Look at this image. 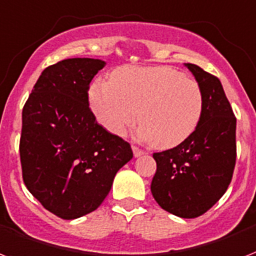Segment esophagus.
Segmentation results:
<instances>
[{"label":"esophagus","instance_id":"esophagus-1","mask_svg":"<svg viewBox=\"0 0 256 256\" xmlns=\"http://www.w3.org/2000/svg\"><path fill=\"white\" fill-rule=\"evenodd\" d=\"M132 150H134V157H140V156H142V154H144V150H142V149H140V148H138V146H134V145H132Z\"/></svg>","mask_w":256,"mask_h":256}]
</instances>
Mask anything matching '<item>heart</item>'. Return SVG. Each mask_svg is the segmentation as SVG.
Wrapping results in <instances>:
<instances>
[{
	"label": "heart",
	"mask_w": 256,
	"mask_h": 256,
	"mask_svg": "<svg viewBox=\"0 0 256 256\" xmlns=\"http://www.w3.org/2000/svg\"><path fill=\"white\" fill-rule=\"evenodd\" d=\"M88 100L99 124L124 134L138 122V134L156 148H173L192 136L204 114L201 86L169 66H126L98 78Z\"/></svg>",
	"instance_id": "heart-1"
}]
</instances>
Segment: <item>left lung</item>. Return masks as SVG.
I'll return each mask as SVG.
<instances>
[{"label":"left lung","instance_id":"obj_1","mask_svg":"<svg viewBox=\"0 0 256 256\" xmlns=\"http://www.w3.org/2000/svg\"><path fill=\"white\" fill-rule=\"evenodd\" d=\"M204 92V114L190 138L153 153L157 170L150 184L156 202L170 214L197 218L228 190L236 158V118L220 79L185 63Z\"/></svg>","mask_w":256,"mask_h":256}]
</instances>
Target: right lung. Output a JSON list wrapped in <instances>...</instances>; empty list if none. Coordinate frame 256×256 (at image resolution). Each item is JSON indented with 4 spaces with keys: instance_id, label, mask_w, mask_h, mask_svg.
Masks as SVG:
<instances>
[{
    "instance_id": "add662e5",
    "label": "right lung",
    "mask_w": 256,
    "mask_h": 256,
    "mask_svg": "<svg viewBox=\"0 0 256 256\" xmlns=\"http://www.w3.org/2000/svg\"><path fill=\"white\" fill-rule=\"evenodd\" d=\"M104 60L71 58L44 68L22 111V177L44 209L75 220L102 205L130 145L98 124L90 83Z\"/></svg>"
}]
</instances>
